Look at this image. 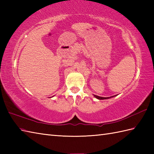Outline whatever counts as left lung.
Returning a JSON list of instances; mask_svg holds the SVG:
<instances>
[{
	"label": "left lung",
	"instance_id": "left-lung-1",
	"mask_svg": "<svg viewBox=\"0 0 154 154\" xmlns=\"http://www.w3.org/2000/svg\"><path fill=\"white\" fill-rule=\"evenodd\" d=\"M94 97H96L97 99H100V100L107 99H109V98H110V97H114V96H112V97H99V96H97V95H94Z\"/></svg>",
	"mask_w": 154,
	"mask_h": 154
}]
</instances>
